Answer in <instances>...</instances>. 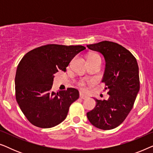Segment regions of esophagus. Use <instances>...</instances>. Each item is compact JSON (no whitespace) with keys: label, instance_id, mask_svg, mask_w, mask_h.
I'll list each match as a JSON object with an SVG mask.
<instances>
[{"label":"esophagus","instance_id":"obj_1","mask_svg":"<svg viewBox=\"0 0 153 153\" xmlns=\"http://www.w3.org/2000/svg\"><path fill=\"white\" fill-rule=\"evenodd\" d=\"M79 97H80L81 99H82V100H85V99H86V98H88V96L84 95V94L82 93H80V95H79Z\"/></svg>","mask_w":153,"mask_h":153}]
</instances>
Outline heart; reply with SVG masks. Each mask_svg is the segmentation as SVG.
Masks as SVG:
<instances>
[{"instance_id": "obj_1", "label": "heart", "mask_w": 153, "mask_h": 153, "mask_svg": "<svg viewBox=\"0 0 153 153\" xmlns=\"http://www.w3.org/2000/svg\"><path fill=\"white\" fill-rule=\"evenodd\" d=\"M97 58H99V59H101V58H100V56L98 55V54H93V55L90 56L89 58H88V60H91V59H97ZM87 85H88V83L86 81H80L78 82V85L79 87L81 88H82L83 90L86 89L87 88Z\"/></svg>"}]
</instances>
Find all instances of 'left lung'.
Returning <instances> with one entry per match:
<instances>
[{"label": "left lung", "instance_id": "left-lung-1", "mask_svg": "<svg viewBox=\"0 0 153 153\" xmlns=\"http://www.w3.org/2000/svg\"><path fill=\"white\" fill-rule=\"evenodd\" d=\"M104 56L106 69L102 83L108 89L107 100L95 99L96 106L87 113L90 122L108 130L119 126L132 109L140 88L139 66L136 58L118 43L102 41L87 45Z\"/></svg>", "mask_w": 153, "mask_h": 153}]
</instances>
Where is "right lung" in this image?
Returning a JSON list of instances; mask_svg holds the SVG:
<instances>
[{
  "instance_id": "1",
  "label": "right lung",
  "mask_w": 153,
  "mask_h": 153,
  "mask_svg": "<svg viewBox=\"0 0 153 153\" xmlns=\"http://www.w3.org/2000/svg\"><path fill=\"white\" fill-rule=\"evenodd\" d=\"M81 45H43L28 52L21 60L15 76L16 102L29 122L40 128H51L66 118L69 108L79 97L78 90L68 88L51 91L53 75L66 71Z\"/></svg>"
}]
</instances>
